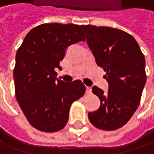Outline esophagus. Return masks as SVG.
I'll use <instances>...</instances> for the list:
<instances>
[{
	"instance_id": "34e87169",
	"label": "esophagus",
	"mask_w": 154,
	"mask_h": 154,
	"mask_svg": "<svg viewBox=\"0 0 154 154\" xmlns=\"http://www.w3.org/2000/svg\"><path fill=\"white\" fill-rule=\"evenodd\" d=\"M86 93H87V94H91V87H86Z\"/></svg>"
}]
</instances>
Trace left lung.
Segmentation results:
<instances>
[{"label": "left lung", "mask_w": 154, "mask_h": 154, "mask_svg": "<svg viewBox=\"0 0 154 154\" xmlns=\"http://www.w3.org/2000/svg\"><path fill=\"white\" fill-rule=\"evenodd\" d=\"M97 64L106 71L109 88L104 92L97 86L92 93L100 106L88 118L96 128L116 131L125 125L138 107L146 82L145 55L136 39L122 30L82 25Z\"/></svg>", "instance_id": "8db88e82"}]
</instances>
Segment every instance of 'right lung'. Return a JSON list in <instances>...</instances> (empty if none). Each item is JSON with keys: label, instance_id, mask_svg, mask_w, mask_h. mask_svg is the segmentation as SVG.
I'll use <instances>...</instances> for the list:
<instances>
[{"label": "right lung", "instance_id": "right-lung-1", "mask_svg": "<svg viewBox=\"0 0 154 154\" xmlns=\"http://www.w3.org/2000/svg\"><path fill=\"white\" fill-rule=\"evenodd\" d=\"M82 25L43 23L32 29L17 49L14 68L16 98L30 124L43 132L63 130L71 104L84 96L80 80L57 79L66 48L85 41Z\"/></svg>", "mask_w": 154, "mask_h": 154}]
</instances>
